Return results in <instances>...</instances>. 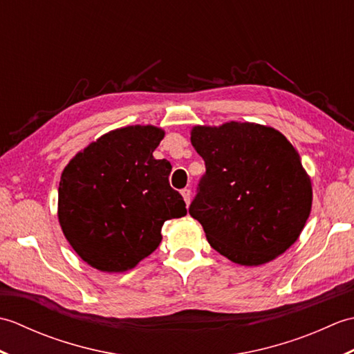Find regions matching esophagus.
I'll return each instance as SVG.
<instances>
[{"mask_svg": "<svg viewBox=\"0 0 354 354\" xmlns=\"http://www.w3.org/2000/svg\"><path fill=\"white\" fill-rule=\"evenodd\" d=\"M181 194H183V198H184V201H185V204L189 205V204H190V198H192V192H190L189 189H183V190H181Z\"/></svg>", "mask_w": 354, "mask_h": 354, "instance_id": "1", "label": "esophagus"}]
</instances>
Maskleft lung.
Listing matches in <instances>:
<instances>
[{"label":"left lung","mask_w":354,"mask_h":354,"mask_svg":"<svg viewBox=\"0 0 354 354\" xmlns=\"http://www.w3.org/2000/svg\"><path fill=\"white\" fill-rule=\"evenodd\" d=\"M192 145L205 173L189 213L212 248L259 266L297 242L310 214L312 184L283 133L254 123L196 126Z\"/></svg>","instance_id":"obj_1"}]
</instances>
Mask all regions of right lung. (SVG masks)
Listing matches in <instances>:
<instances>
[{"label":"right lung","mask_w":354,"mask_h":354,"mask_svg":"<svg viewBox=\"0 0 354 354\" xmlns=\"http://www.w3.org/2000/svg\"><path fill=\"white\" fill-rule=\"evenodd\" d=\"M164 132L127 126L104 133L66 165L59 222L73 250L103 272H123L160 246L165 221L187 214L169 184L171 165L155 160Z\"/></svg>","instance_id":"add662e5"}]
</instances>
